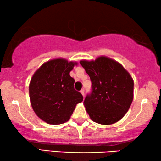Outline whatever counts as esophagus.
I'll list each match as a JSON object with an SVG mask.
<instances>
[{"label":"esophagus","instance_id":"34e87169","mask_svg":"<svg viewBox=\"0 0 161 161\" xmlns=\"http://www.w3.org/2000/svg\"><path fill=\"white\" fill-rule=\"evenodd\" d=\"M80 93H82L83 97H85V90H84V89H82V90L80 91Z\"/></svg>","mask_w":161,"mask_h":161}]
</instances>
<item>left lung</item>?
Listing matches in <instances>:
<instances>
[{
	"label": "left lung",
	"instance_id": "left-lung-1",
	"mask_svg": "<svg viewBox=\"0 0 161 161\" xmlns=\"http://www.w3.org/2000/svg\"><path fill=\"white\" fill-rule=\"evenodd\" d=\"M92 83L84 101L93 122L111 125L123 118L133 101L134 81L121 64L106 56L80 61Z\"/></svg>",
	"mask_w": 161,
	"mask_h": 161
}]
</instances>
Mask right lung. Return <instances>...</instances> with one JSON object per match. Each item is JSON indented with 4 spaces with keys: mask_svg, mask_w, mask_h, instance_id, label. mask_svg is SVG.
I'll list each match as a JSON object with an SVG mask.
<instances>
[{
    "mask_svg": "<svg viewBox=\"0 0 161 161\" xmlns=\"http://www.w3.org/2000/svg\"><path fill=\"white\" fill-rule=\"evenodd\" d=\"M77 62L56 58L44 63L32 76L29 86L30 103L41 119L52 125L66 123L83 97L74 89L70 72Z\"/></svg>",
    "mask_w": 161,
    "mask_h": 161,
    "instance_id": "1",
    "label": "right lung"
}]
</instances>
